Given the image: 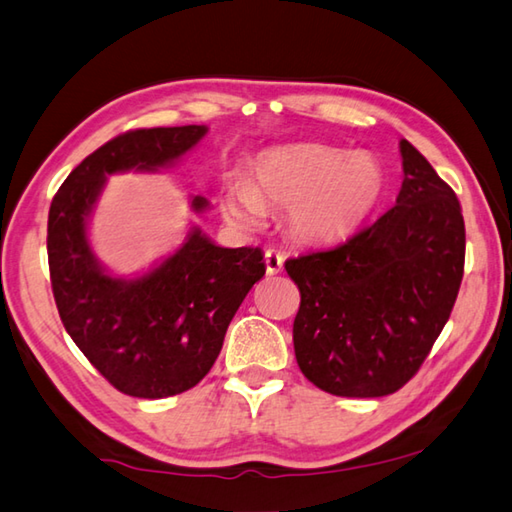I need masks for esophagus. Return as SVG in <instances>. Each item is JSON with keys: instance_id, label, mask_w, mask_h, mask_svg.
I'll use <instances>...</instances> for the list:
<instances>
[{"instance_id": "1", "label": "esophagus", "mask_w": 512, "mask_h": 512, "mask_svg": "<svg viewBox=\"0 0 512 512\" xmlns=\"http://www.w3.org/2000/svg\"><path fill=\"white\" fill-rule=\"evenodd\" d=\"M264 262H266V273L277 275V273H282V268H284V255L277 253V250H266Z\"/></svg>"}]
</instances>
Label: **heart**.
Here are the masks:
<instances>
[{
	"label": "heart",
	"instance_id": "obj_1",
	"mask_svg": "<svg viewBox=\"0 0 512 512\" xmlns=\"http://www.w3.org/2000/svg\"><path fill=\"white\" fill-rule=\"evenodd\" d=\"M388 190L384 164L373 153L326 144H288L262 150L250 177L230 179L224 213L253 228L264 208L288 210L290 235L302 244L344 242L362 228Z\"/></svg>",
	"mask_w": 512,
	"mask_h": 512
}]
</instances>
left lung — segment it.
<instances>
[{
	"label": "left lung",
	"instance_id": "left-lung-1",
	"mask_svg": "<svg viewBox=\"0 0 512 512\" xmlns=\"http://www.w3.org/2000/svg\"><path fill=\"white\" fill-rule=\"evenodd\" d=\"M395 206L346 244L288 259L302 302L293 324L297 364L337 397H384L424 364L464 277L459 199L402 139Z\"/></svg>",
	"mask_w": 512,
	"mask_h": 512
}]
</instances>
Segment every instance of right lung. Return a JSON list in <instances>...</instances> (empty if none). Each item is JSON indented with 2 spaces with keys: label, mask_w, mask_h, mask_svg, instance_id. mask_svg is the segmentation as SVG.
Returning a JSON list of instances; mask_svg holds the SVG:
<instances>
[{
  "label": "right lung",
  "mask_w": 512,
  "mask_h": 512,
  "mask_svg": "<svg viewBox=\"0 0 512 512\" xmlns=\"http://www.w3.org/2000/svg\"><path fill=\"white\" fill-rule=\"evenodd\" d=\"M208 133L206 126L139 128L110 139L59 186L48 213V268L66 333L124 395L162 399L202 382L230 319L264 277L259 248L217 246L193 226L173 255L144 275L115 277L88 242V217L106 177L157 173ZM195 213L206 197L190 199Z\"/></svg>",
  "instance_id": "right-lung-1"
}]
</instances>
